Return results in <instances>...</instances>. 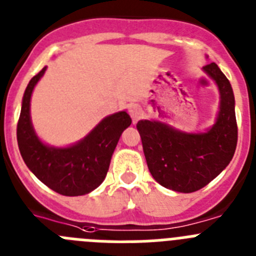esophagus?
<instances>
[{
    "mask_svg": "<svg viewBox=\"0 0 256 256\" xmlns=\"http://www.w3.org/2000/svg\"><path fill=\"white\" fill-rule=\"evenodd\" d=\"M128 112H130V116H131V118H132L134 124H136L138 120L142 118V108H139L138 106H131L130 110H128Z\"/></svg>",
    "mask_w": 256,
    "mask_h": 256,
    "instance_id": "34e87169",
    "label": "esophagus"
}]
</instances>
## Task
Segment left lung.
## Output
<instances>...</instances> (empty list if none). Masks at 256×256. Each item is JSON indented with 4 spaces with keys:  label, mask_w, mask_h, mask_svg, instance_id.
<instances>
[{
    "label": "left lung",
    "mask_w": 256,
    "mask_h": 256,
    "mask_svg": "<svg viewBox=\"0 0 256 256\" xmlns=\"http://www.w3.org/2000/svg\"><path fill=\"white\" fill-rule=\"evenodd\" d=\"M202 71L220 90V111L202 132H185L156 120H140L136 128L149 171L163 188L194 192L208 185L231 162L236 150L237 124L232 86L217 64Z\"/></svg>",
    "instance_id": "obj_1"
}]
</instances>
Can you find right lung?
Segmentation results:
<instances>
[{"mask_svg": "<svg viewBox=\"0 0 256 256\" xmlns=\"http://www.w3.org/2000/svg\"><path fill=\"white\" fill-rule=\"evenodd\" d=\"M47 68L36 74L25 89L18 122V144L28 168L46 186L65 196L89 194L110 168L112 154L124 130L131 125L126 111L104 117L90 132L68 146H52L39 139L32 124L30 100L34 86Z\"/></svg>", "mask_w": 256, "mask_h": 256, "instance_id": "obj_1", "label": "right lung"}]
</instances>
